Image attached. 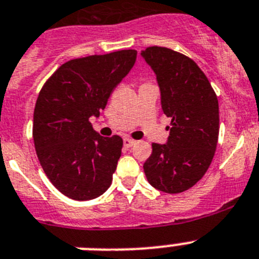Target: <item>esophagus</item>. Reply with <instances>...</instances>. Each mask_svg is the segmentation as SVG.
I'll use <instances>...</instances> for the list:
<instances>
[{"instance_id": "esophagus-1", "label": "esophagus", "mask_w": 259, "mask_h": 259, "mask_svg": "<svg viewBox=\"0 0 259 259\" xmlns=\"http://www.w3.org/2000/svg\"><path fill=\"white\" fill-rule=\"evenodd\" d=\"M135 143H136V141L132 140V139H128V137L123 139V144H124L125 148H131V146L135 145Z\"/></svg>"}]
</instances>
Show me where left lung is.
Wrapping results in <instances>:
<instances>
[{
    "mask_svg": "<svg viewBox=\"0 0 259 259\" xmlns=\"http://www.w3.org/2000/svg\"><path fill=\"white\" fill-rule=\"evenodd\" d=\"M141 57L152 67L163 113L171 118L166 144L153 143L144 163L146 179L164 193H180L205 175L219 135L218 98L194 61L161 47L146 48Z\"/></svg>",
    "mask_w": 259,
    "mask_h": 259,
    "instance_id": "left-lung-1",
    "label": "left lung"
}]
</instances>
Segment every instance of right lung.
Instances as JSON below:
<instances>
[{"mask_svg":"<svg viewBox=\"0 0 259 259\" xmlns=\"http://www.w3.org/2000/svg\"><path fill=\"white\" fill-rule=\"evenodd\" d=\"M136 50L66 62L48 79L33 113V141L41 167L61 193L88 201L107 191L122 154V137L93 130L107 100L134 67Z\"/></svg>","mask_w":259,"mask_h":259,"instance_id":"add662e5","label":"right lung"}]
</instances>
